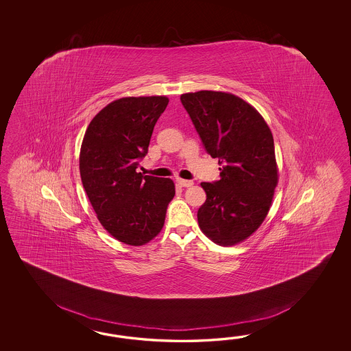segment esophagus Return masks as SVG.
I'll use <instances>...</instances> for the list:
<instances>
[{"mask_svg":"<svg viewBox=\"0 0 351 351\" xmlns=\"http://www.w3.org/2000/svg\"><path fill=\"white\" fill-rule=\"evenodd\" d=\"M177 184L179 186H193L192 180H186V179L177 178Z\"/></svg>","mask_w":351,"mask_h":351,"instance_id":"esophagus-1","label":"esophagus"}]
</instances>
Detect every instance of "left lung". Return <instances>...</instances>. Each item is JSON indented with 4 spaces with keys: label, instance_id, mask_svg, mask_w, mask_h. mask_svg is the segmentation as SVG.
Segmentation results:
<instances>
[{
    "label": "left lung",
    "instance_id": "8db88e82",
    "mask_svg": "<svg viewBox=\"0 0 351 351\" xmlns=\"http://www.w3.org/2000/svg\"><path fill=\"white\" fill-rule=\"evenodd\" d=\"M180 101L204 149L221 165L219 180L201 183L207 199L198 223L218 245H236L269 213L278 178L274 136L260 112L236 95L202 90Z\"/></svg>",
    "mask_w": 351,
    "mask_h": 351
}]
</instances>
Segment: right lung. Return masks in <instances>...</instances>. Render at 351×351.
<instances>
[{"mask_svg": "<svg viewBox=\"0 0 351 351\" xmlns=\"http://www.w3.org/2000/svg\"><path fill=\"white\" fill-rule=\"evenodd\" d=\"M167 97H123L90 121L80 150L82 186L97 219L130 246L154 239L176 189L172 179L136 172Z\"/></svg>", "mask_w": 351, "mask_h": 351, "instance_id": "add662e5", "label": "right lung"}]
</instances>
